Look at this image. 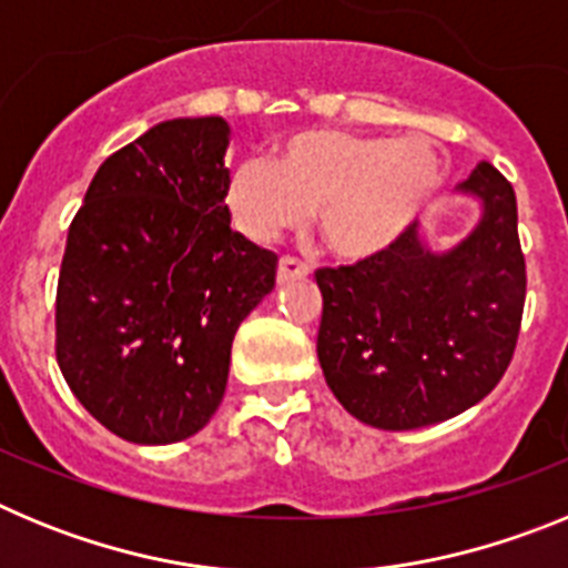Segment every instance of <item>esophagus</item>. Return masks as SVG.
<instances>
[{"mask_svg": "<svg viewBox=\"0 0 568 568\" xmlns=\"http://www.w3.org/2000/svg\"><path fill=\"white\" fill-rule=\"evenodd\" d=\"M307 275H310V267L304 264V261L284 255V258L278 261V273H275V278H278V284H287V281L307 278Z\"/></svg>", "mask_w": 568, "mask_h": 568, "instance_id": "34e87169", "label": "esophagus"}]
</instances>
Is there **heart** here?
I'll use <instances>...</instances> for the list:
<instances>
[{
	"label": "heart",
	"instance_id": "b5f03b06",
	"mask_svg": "<svg viewBox=\"0 0 568 568\" xmlns=\"http://www.w3.org/2000/svg\"><path fill=\"white\" fill-rule=\"evenodd\" d=\"M440 155L420 135L307 130L278 159L253 155L230 170L227 207L253 241L298 230L315 213L329 253L375 258L404 239L440 187Z\"/></svg>",
	"mask_w": 568,
	"mask_h": 568
}]
</instances>
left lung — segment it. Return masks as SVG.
<instances>
[{
  "label": "left lung",
  "mask_w": 568,
  "mask_h": 568,
  "mask_svg": "<svg viewBox=\"0 0 568 568\" xmlns=\"http://www.w3.org/2000/svg\"><path fill=\"white\" fill-rule=\"evenodd\" d=\"M460 193L480 222L433 253L415 224L389 253L315 273L324 295L318 361L346 413L378 429H418L484 400L515 355L526 261L515 190L489 162Z\"/></svg>",
  "instance_id": "8db88e82"
}]
</instances>
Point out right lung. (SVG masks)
<instances>
[{"label": "right lung", "instance_id": "1", "mask_svg": "<svg viewBox=\"0 0 568 568\" xmlns=\"http://www.w3.org/2000/svg\"><path fill=\"white\" fill-rule=\"evenodd\" d=\"M230 124L170 119L97 170L68 230L57 361L70 393L130 444L213 418L235 329L275 287V253L230 227Z\"/></svg>", "mask_w": 568, "mask_h": 568}]
</instances>
